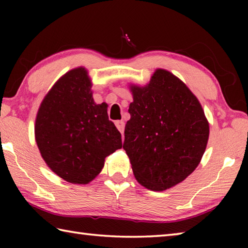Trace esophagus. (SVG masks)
Listing matches in <instances>:
<instances>
[{
  "label": "esophagus",
  "mask_w": 248,
  "mask_h": 248,
  "mask_svg": "<svg viewBox=\"0 0 248 248\" xmlns=\"http://www.w3.org/2000/svg\"><path fill=\"white\" fill-rule=\"evenodd\" d=\"M115 124H116V127H117V129L119 130V131L121 132V134H124V123L123 120H117V121H115Z\"/></svg>",
  "instance_id": "obj_1"
}]
</instances>
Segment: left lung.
I'll return each mask as SVG.
<instances>
[{
  "instance_id": "1",
  "label": "left lung",
  "mask_w": 248,
  "mask_h": 248,
  "mask_svg": "<svg viewBox=\"0 0 248 248\" xmlns=\"http://www.w3.org/2000/svg\"><path fill=\"white\" fill-rule=\"evenodd\" d=\"M130 90L133 102L124 149L134 177L150 190L169 189L199 165L209 139L208 120L196 96L166 70L155 71L146 86Z\"/></svg>"
}]
</instances>
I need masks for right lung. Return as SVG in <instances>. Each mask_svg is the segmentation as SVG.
I'll use <instances>...</instances> for the list:
<instances>
[{
  "label": "right lung",
  "mask_w": 248,
  "mask_h": 248,
  "mask_svg": "<svg viewBox=\"0 0 248 248\" xmlns=\"http://www.w3.org/2000/svg\"><path fill=\"white\" fill-rule=\"evenodd\" d=\"M91 87L85 69L69 71L46 95L36 118L41 156L53 173L72 184L92 182L105 158L123 146L107 105L95 104Z\"/></svg>",
  "instance_id": "right-lung-1"
}]
</instances>
